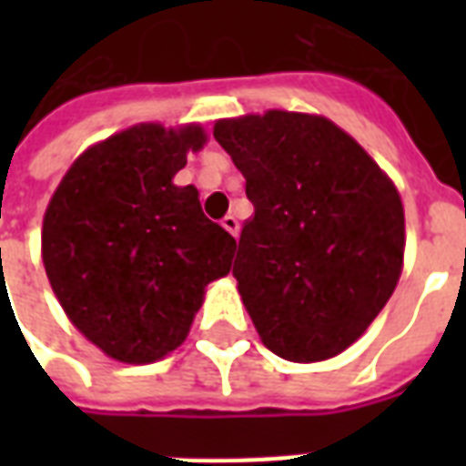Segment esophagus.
<instances>
[{"label":"esophagus","mask_w":466,"mask_h":466,"mask_svg":"<svg viewBox=\"0 0 466 466\" xmlns=\"http://www.w3.org/2000/svg\"><path fill=\"white\" fill-rule=\"evenodd\" d=\"M222 227H225L227 232L232 234L234 239H237V234H239V222H237V218H234V215H227V218H222Z\"/></svg>","instance_id":"esophagus-1"}]
</instances>
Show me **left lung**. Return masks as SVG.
I'll use <instances>...</instances> for the list:
<instances>
[{
  "instance_id": "obj_1",
  "label": "left lung",
  "mask_w": 466,
  "mask_h": 466,
  "mask_svg": "<svg viewBox=\"0 0 466 466\" xmlns=\"http://www.w3.org/2000/svg\"><path fill=\"white\" fill-rule=\"evenodd\" d=\"M254 215L234 261L263 346L290 362L350 348L404 268V205L380 164L317 113L270 108L215 123Z\"/></svg>"
}]
</instances>
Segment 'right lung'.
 Instances as JSON below:
<instances>
[{
	"mask_svg": "<svg viewBox=\"0 0 466 466\" xmlns=\"http://www.w3.org/2000/svg\"><path fill=\"white\" fill-rule=\"evenodd\" d=\"M200 123H137L72 161L43 215L40 256L67 319L108 358L149 365L181 346L205 288L232 268V234L176 186Z\"/></svg>",
	"mask_w": 466,
	"mask_h": 466,
	"instance_id": "right-lung-1",
	"label": "right lung"
}]
</instances>
